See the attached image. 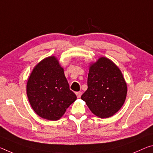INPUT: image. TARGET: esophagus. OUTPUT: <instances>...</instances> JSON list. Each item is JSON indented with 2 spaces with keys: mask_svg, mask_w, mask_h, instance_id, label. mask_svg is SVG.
Listing matches in <instances>:
<instances>
[{
  "mask_svg": "<svg viewBox=\"0 0 153 153\" xmlns=\"http://www.w3.org/2000/svg\"><path fill=\"white\" fill-rule=\"evenodd\" d=\"M76 94L77 98H80V97H81V95H82V92H80V91L76 92Z\"/></svg>",
  "mask_w": 153,
  "mask_h": 153,
  "instance_id": "esophagus-1",
  "label": "esophagus"
}]
</instances>
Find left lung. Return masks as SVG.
Instances as JSON below:
<instances>
[{"instance_id":"left-lung-1","label":"left lung","mask_w":153,"mask_h":153,"mask_svg":"<svg viewBox=\"0 0 153 153\" xmlns=\"http://www.w3.org/2000/svg\"><path fill=\"white\" fill-rule=\"evenodd\" d=\"M87 84L81 99L98 117L114 115L124 104L127 84L119 68L107 58H99L91 65Z\"/></svg>"}]
</instances>
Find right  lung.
I'll use <instances>...</instances> for the list:
<instances>
[{"label": "right lung", "mask_w": 153, "mask_h": 153, "mask_svg": "<svg viewBox=\"0 0 153 153\" xmlns=\"http://www.w3.org/2000/svg\"><path fill=\"white\" fill-rule=\"evenodd\" d=\"M26 94L35 113L49 120L60 119L77 99L54 56L45 58L34 68L28 79Z\"/></svg>", "instance_id": "obj_1"}]
</instances>
